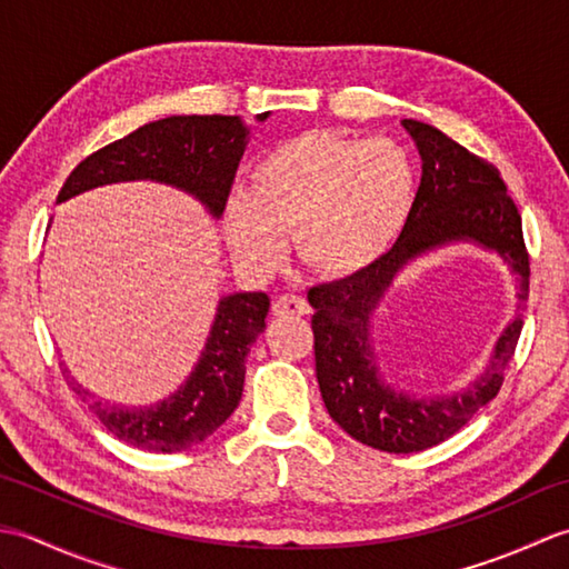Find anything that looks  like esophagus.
Wrapping results in <instances>:
<instances>
[{"instance_id":"esophagus-1","label":"esophagus","mask_w":569,"mask_h":569,"mask_svg":"<svg viewBox=\"0 0 569 569\" xmlns=\"http://www.w3.org/2000/svg\"><path fill=\"white\" fill-rule=\"evenodd\" d=\"M271 312H273L276 318H286V316L303 318V316H308V312H310V306H308V300L300 298V296H278L273 300Z\"/></svg>"}]
</instances>
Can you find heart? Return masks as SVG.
I'll return each instance as SVG.
<instances>
[{
  "instance_id": "heart-1",
  "label": "heart",
  "mask_w": 569,
  "mask_h": 569,
  "mask_svg": "<svg viewBox=\"0 0 569 569\" xmlns=\"http://www.w3.org/2000/svg\"><path fill=\"white\" fill-rule=\"evenodd\" d=\"M416 188L413 163L393 141L310 129L253 163L249 196L224 208V241L241 269L269 273L283 259V232H293L306 269L347 281L396 247Z\"/></svg>"
}]
</instances>
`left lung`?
Instances as JSON below:
<instances>
[{
	"mask_svg": "<svg viewBox=\"0 0 569 569\" xmlns=\"http://www.w3.org/2000/svg\"><path fill=\"white\" fill-rule=\"evenodd\" d=\"M401 124L422 161L416 204L401 239L371 271L310 288L308 303L316 308V371L330 418L373 450L408 455L452 438L499 393L523 320L516 316L506 325L487 369L467 389L447 396L408 393L383 377L371 345V318L396 276L435 249L477 244L509 266L518 310H523L530 269L521 214L497 168L440 129L416 119H401Z\"/></svg>",
	"mask_w": 569,
	"mask_h": 569,
	"instance_id": "obj_1",
	"label": "left lung"
}]
</instances>
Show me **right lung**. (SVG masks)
Segmentation results:
<instances>
[{
    "mask_svg": "<svg viewBox=\"0 0 569 569\" xmlns=\"http://www.w3.org/2000/svg\"><path fill=\"white\" fill-rule=\"evenodd\" d=\"M269 112L257 114L266 122ZM249 127L241 117L180 114L143 124L129 137L88 156L66 180L58 202L100 186L153 180L188 192L212 220H220L237 166L249 143ZM266 293H229L217 303L208 342L186 383L163 401L127 408L102 401L90 389L63 373L114 438L149 452H180L222 426L239 406L244 391L247 355L266 330L269 316Z\"/></svg>",
    "mask_w": 569,
    "mask_h": 569,
    "instance_id": "add662e5",
    "label": "right lung"
}]
</instances>
